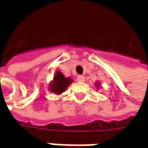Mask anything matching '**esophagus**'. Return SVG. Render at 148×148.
I'll return each mask as SVG.
<instances>
[{"label": "esophagus", "instance_id": "obj_1", "mask_svg": "<svg viewBox=\"0 0 148 148\" xmlns=\"http://www.w3.org/2000/svg\"><path fill=\"white\" fill-rule=\"evenodd\" d=\"M84 80H85V79H84V76H83V75H79L77 77L78 82H84Z\"/></svg>", "mask_w": 148, "mask_h": 148}]
</instances>
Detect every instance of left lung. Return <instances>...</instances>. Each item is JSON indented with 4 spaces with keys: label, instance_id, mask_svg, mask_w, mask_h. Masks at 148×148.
<instances>
[{
    "label": "left lung",
    "instance_id": "left-lung-1",
    "mask_svg": "<svg viewBox=\"0 0 148 148\" xmlns=\"http://www.w3.org/2000/svg\"><path fill=\"white\" fill-rule=\"evenodd\" d=\"M95 84V87H96L97 89H99V88H100V82H96Z\"/></svg>",
    "mask_w": 148,
    "mask_h": 148
}]
</instances>
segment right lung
Returning <instances> with one entry per match:
<instances>
[{"label": "right lung", "instance_id": "obj_1", "mask_svg": "<svg viewBox=\"0 0 148 148\" xmlns=\"http://www.w3.org/2000/svg\"><path fill=\"white\" fill-rule=\"evenodd\" d=\"M73 82V79L70 77L66 78L64 74L57 70L54 74L53 79L48 84V90L55 95H61L65 91L69 84Z\"/></svg>", "mask_w": 148, "mask_h": 148}]
</instances>
